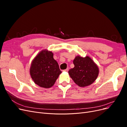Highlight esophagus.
<instances>
[{
  "label": "esophagus",
  "mask_w": 127,
  "mask_h": 127,
  "mask_svg": "<svg viewBox=\"0 0 127 127\" xmlns=\"http://www.w3.org/2000/svg\"><path fill=\"white\" fill-rule=\"evenodd\" d=\"M68 68H67L66 69H64V71H68Z\"/></svg>",
  "instance_id": "1"
}]
</instances>
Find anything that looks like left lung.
Returning <instances> with one entry per match:
<instances>
[{"mask_svg": "<svg viewBox=\"0 0 127 127\" xmlns=\"http://www.w3.org/2000/svg\"><path fill=\"white\" fill-rule=\"evenodd\" d=\"M73 63L75 67L69 70L68 73L77 85L80 87L87 86L96 79L98 68L90 57L76 56Z\"/></svg>", "mask_w": 127, "mask_h": 127, "instance_id": "obj_1", "label": "left lung"}]
</instances>
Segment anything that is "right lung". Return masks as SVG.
<instances>
[{
    "label": "right lung",
    "instance_id": "right-lung-1",
    "mask_svg": "<svg viewBox=\"0 0 127 127\" xmlns=\"http://www.w3.org/2000/svg\"><path fill=\"white\" fill-rule=\"evenodd\" d=\"M30 72L36 85L48 88L54 85L61 71L53 58V53L43 50L33 60Z\"/></svg>",
    "mask_w": 127,
    "mask_h": 127
}]
</instances>
